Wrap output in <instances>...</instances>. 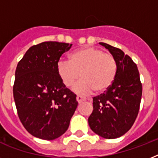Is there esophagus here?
I'll list each match as a JSON object with an SVG mask.
<instances>
[{
	"instance_id": "34e87169",
	"label": "esophagus",
	"mask_w": 158,
	"mask_h": 158,
	"mask_svg": "<svg viewBox=\"0 0 158 158\" xmlns=\"http://www.w3.org/2000/svg\"><path fill=\"white\" fill-rule=\"evenodd\" d=\"M76 100H77V102H79V103H81V102H83L86 101V98H84V97L78 95V96L76 97Z\"/></svg>"
}]
</instances>
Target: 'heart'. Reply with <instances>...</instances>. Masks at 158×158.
Segmentation results:
<instances>
[{"instance_id": "b5f03b06", "label": "heart", "mask_w": 158, "mask_h": 158, "mask_svg": "<svg viewBox=\"0 0 158 158\" xmlns=\"http://www.w3.org/2000/svg\"><path fill=\"white\" fill-rule=\"evenodd\" d=\"M117 71L115 56L96 48L76 51L70 55L69 60H60L57 64V73L67 88L83 79L74 88V92L81 94L106 91L115 81Z\"/></svg>"}]
</instances>
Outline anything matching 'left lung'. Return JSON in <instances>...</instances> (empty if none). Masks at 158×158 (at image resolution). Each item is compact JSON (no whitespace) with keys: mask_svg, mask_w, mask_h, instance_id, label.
<instances>
[{"mask_svg":"<svg viewBox=\"0 0 158 158\" xmlns=\"http://www.w3.org/2000/svg\"><path fill=\"white\" fill-rule=\"evenodd\" d=\"M116 59L118 71L111 86L94 97V110L89 125L95 134L104 139H116L130 130L139 110L142 83L137 65L122 50L100 43Z\"/></svg>","mask_w":158,"mask_h":158,"instance_id":"obj_1","label":"left lung"}]
</instances>
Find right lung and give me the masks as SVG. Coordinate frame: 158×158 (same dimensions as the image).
<instances>
[{
    "label": "right lung",
    "instance_id": "1",
    "mask_svg": "<svg viewBox=\"0 0 158 158\" xmlns=\"http://www.w3.org/2000/svg\"><path fill=\"white\" fill-rule=\"evenodd\" d=\"M71 46L43 42L31 47L17 64L14 99L21 123L34 137L53 140L61 136L76 110V95L57 73L60 58Z\"/></svg>",
    "mask_w": 158,
    "mask_h": 158
}]
</instances>
